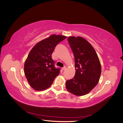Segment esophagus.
I'll list each match as a JSON object with an SVG mask.
<instances>
[{
	"label": "esophagus",
	"instance_id": "34e87169",
	"mask_svg": "<svg viewBox=\"0 0 123 123\" xmlns=\"http://www.w3.org/2000/svg\"><path fill=\"white\" fill-rule=\"evenodd\" d=\"M62 70L63 71L66 70V67H63V68H62Z\"/></svg>",
	"mask_w": 123,
	"mask_h": 123
}]
</instances>
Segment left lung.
<instances>
[{"instance_id":"left-lung-1","label":"left lung","mask_w":123,"mask_h":123,"mask_svg":"<svg viewBox=\"0 0 123 123\" xmlns=\"http://www.w3.org/2000/svg\"><path fill=\"white\" fill-rule=\"evenodd\" d=\"M75 58V74L66 81L67 90L76 96L90 92L98 83L102 72L101 65L94 49L87 40L80 36L68 38Z\"/></svg>"}]
</instances>
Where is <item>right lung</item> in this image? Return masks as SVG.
I'll use <instances>...</instances> for the list:
<instances>
[{
  "label": "right lung",
  "instance_id": "obj_1",
  "mask_svg": "<svg viewBox=\"0 0 123 123\" xmlns=\"http://www.w3.org/2000/svg\"><path fill=\"white\" fill-rule=\"evenodd\" d=\"M67 36L51 35L33 47L25 62L24 72L30 86L36 91L49 88L59 74V68L54 67L52 54L56 46Z\"/></svg>",
  "mask_w": 123,
  "mask_h": 123
}]
</instances>
